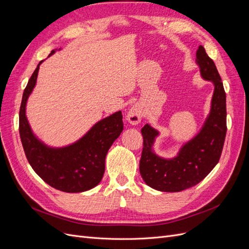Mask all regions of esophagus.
<instances>
[{"instance_id": "obj_1", "label": "esophagus", "mask_w": 249, "mask_h": 249, "mask_svg": "<svg viewBox=\"0 0 249 249\" xmlns=\"http://www.w3.org/2000/svg\"><path fill=\"white\" fill-rule=\"evenodd\" d=\"M126 120L129 122L131 124H138L141 122L142 118V110L137 105L131 107L130 110L126 113Z\"/></svg>"}]
</instances>
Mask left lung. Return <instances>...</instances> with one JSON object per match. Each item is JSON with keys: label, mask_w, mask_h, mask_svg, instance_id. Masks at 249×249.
I'll return each mask as SVG.
<instances>
[{"label": "left lung", "mask_w": 249, "mask_h": 249, "mask_svg": "<svg viewBox=\"0 0 249 249\" xmlns=\"http://www.w3.org/2000/svg\"><path fill=\"white\" fill-rule=\"evenodd\" d=\"M195 62L200 77L214 85L210 112L198 133L180 146L176 157L167 159L154 149L160 132L148 124L141 129L140 175L147 186L158 191L179 192L197 185L220 159L227 134V96L216 65L202 46L198 47Z\"/></svg>", "instance_id": "left-lung-1"}]
</instances>
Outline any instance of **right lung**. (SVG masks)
I'll return each instance as SVG.
<instances>
[{
    "instance_id": "1",
    "label": "right lung",
    "mask_w": 249,
    "mask_h": 249,
    "mask_svg": "<svg viewBox=\"0 0 249 249\" xmlns=\"http://www.w3.org/2000/svg\"><path fill=\"white\" fill-rule=\"evenodd\" d=\"M56 51L53 50L49 57ZM42 62L43 60L37 65L22 94L19 110L22 147L33 170L51 187L67 193L88 191L100 184L108 150L124 130L122 111L99 120L71 144L61 147L46 144L32 131L26 114L27 102L36 85Z\"/></svg>"
}]
</instances>
